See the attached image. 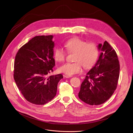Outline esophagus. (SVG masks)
Returning a JSON list of instances; mask_svg holds the SVG:
<instances>
[{
    "mask_svg": "<svg viewBox=\"0 0 133 133\" xmlns=\"http://www.w3.org/2000/svg\"><path fill=\"white\" fill-rule=\"evenodd\" d=\"M64 77H65V78H69V77H71V76H69V75L65 74V75H64Z\"/></svg>",
    "mask_w": 133,
    "mask_h": 133,
    "instance_id": "esophagus-1",
    "label": "esophagus"
}]
</instances>
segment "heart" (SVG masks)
<instances>
[{
    "label": "heart",
    "instance_id": "heart-1",
    "mask_svg": "<svg viewBox=\"0 0 133 133\" xmlns=\"http://www.w3.org/2000/svg\"><path fill=\"white\" fill-rule=\"evenodd\" d=\"M65 47L69 52H75L74 63H66L59 67V71L71 76L81 72L82 65L86 69L92 67L96 62L99 51L96 45L78 37H74L67 41ZM66 52L62 47H57L54 53L55 60L62 62L65 60Z\"/></svg>",
    "mask_w": 133,
    "mask_h": 133
}]
</instances>
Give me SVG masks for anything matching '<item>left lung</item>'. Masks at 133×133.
Returning <instances> with one entry per match:
<instances>
[{
    "instance_id": "left-lung-1",
    "label": "left lung",
    "mask_w": 133,
    "mask_h": 133,
    "mask_svg": "<svg viewBox=\"0 0 133 133\" xmlns=\"http://www.w3.org/2000/svg\"><path fill=\"white\" fill-rule=\"evenodd\" d=\"M99 58L87 73L78 93L82 101L90 105H98L107 101L116 89L120 66L115 50L105 41L99 44Z\"/></svg>"
}]
</instances>
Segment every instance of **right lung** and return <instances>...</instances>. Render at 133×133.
Listing matches in <instances>:
<instances>
[{"label": "right lung", "instance_id": "1", "mask_svg": "<svg viewBox=\"0 0 133 133\" xmlns=\"http://www.w3.org/2000/svg\"><path fill=\"white\" fill-rule=\"evenodd\" d=\"M52 35L37 36L18 50L14 78L25 98L35 105H44L56 96L62 74L51 75L55 65Z\"/></svg>", "mask_w": 133, "mask_h": 133}]
</instances>
